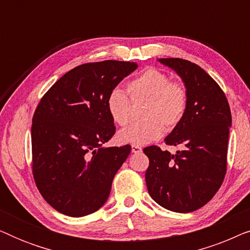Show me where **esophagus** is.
<instances>
[{"label":"esophagus","instance_id":"1","mask_svg":"<svg viewBox=\"0 0 250 250\" xmlns=\"http://www.w3.org/2000/svg\"><path fill=\"white\" fill-rule=\"evenodd\" d=\"M142 151V148L140 146H132V152L140 153Z\"/></svg>","mask_w":250,"mask_h":250}]
</instances>
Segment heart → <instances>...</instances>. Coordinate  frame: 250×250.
<instances>
[{
	"label": "heart",
	"instance_id": "heart-1",
	"mask_svg": "<svg viewBox=\"0 0 250 250\" xmlns=\"http://www.w3.org/2000/svg\"><path fill=\"white\" fill-rule=\"evenodd\" d=\"M127 88L133 99H148L142 121L132 123L118 133V141L124 145L145 146L155 141L167 129L180 124L186 115L189 95L179 82H170L168 75L150 67L129 82ZM105 107L112 121L126 125L131 118V101L121 88L109 92Z\"/></svg>",
	"mask_w": 250,
	"mask_h": 250
}]
</instances>
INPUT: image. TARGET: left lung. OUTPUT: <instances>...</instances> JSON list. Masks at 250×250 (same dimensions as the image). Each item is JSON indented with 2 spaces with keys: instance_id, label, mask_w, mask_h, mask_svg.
<instances>
[{
  "instance_id": "left-lung-1",
  "label": "left lung",
  "mask_w": 250,
  "mask_h": 250,
  "mask_svg": "<svg viewBox=\"0 0 250 250\" xmlns=\"http://www.w3.org/2000/svg\"><path fill=\"white\" fill-rule=\"evenodd\" d=\"M158 61L182 78L189 102L182 121L165 138L166 145L183 146L182 151L172 155L157 146L143 149L149 158L146 183L160 206L190 213L205 206L223 183L230 105L220 85L198 64L179 58Z\"/></svg>"
}]
</instances>
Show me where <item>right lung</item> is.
Segmentation results:
<instances>
[{"label": "right lung", "instance_id": "obj_1", "mask_svg": "<svg viewBox=\"0 0 250 250\" xmlns=\"http://www.w3.org/2000/svg\"><path fill=\"white\" fill-rule=\"evenodd\" d=\"M136 68L117 60L81 64L41 99L32 124L33 175L42 197L60 213L82 217L107 201L131 146H102L116 132L105 99Z\"/></svg>", "mask_w": 250, "mask_h": 250}]
</instances>
